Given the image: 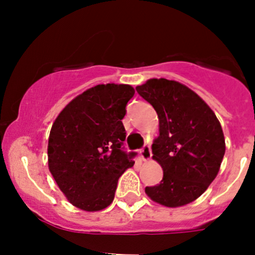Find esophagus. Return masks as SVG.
Segmentation results:
<instances>
[{"label":"esophagus","mask_w":255,"mask_h":255,"mask_svg":"<svg viewBox=\"0 0 255 255\" xmlns=\"http://www.w3.org/2000/svg\"><path fill=\"white\" fill-rule=\"evenodd\" d=\"M139 154H140V158H142L144 161L149 160V159L151 158L150 145H149V144H145V145H143V148L139 150Z\"/></svg>","instance_id":"obj_1"}]
</instances>
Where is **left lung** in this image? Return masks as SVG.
<instances>
[{
	"instance_id": "obj_1",
	"label": "left lung",
	"mask_w": 255,
	"mask_h": 255,
	"mask_svg": "<svg viewBox=\"0 0 255 255\" xmlns=\"http://www.w3.org/2000/svg\"><path fill=\"white\" fill-rule=\"evenodd\" d=\"M135 90L159 118L151 150L164 175L145 194L166 207L195 201L217 176L225 155L220 121L199 95L174 80L150 79Z\"/></svg>"
}]
</instances>
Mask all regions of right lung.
Returning a JSON list of instances; mask_svg holds the SVG:
<instances>
[{
    "label": "right lung",
    "instance_id": "obj_1",
    "mask_svg": "<svg viewBox=\"0 0 255 255\" xmlns=\"http://www.w3.org/2000/svg\"><path fill=\"white\" fill-rule=\"evenodd\" d=\"M134 95L129 85H97L66 105L50 129L48 165L66 199L80 210L112 204L117 182L133 166L134 151L123 150L122 120Z\"/></svg>",
    "mask_w": 255,
    "mask_h": 255
}]
</instances>
